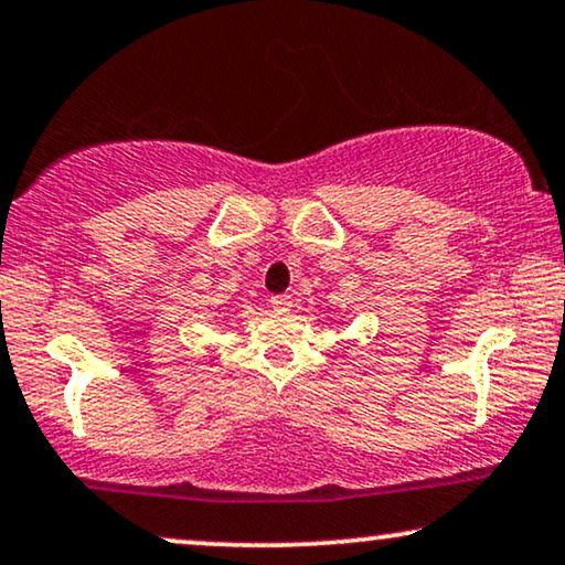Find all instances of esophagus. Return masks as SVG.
<instances>
[{"label":"esophagus","mask_w":565,"mask_h":565,"mask_svg":"<svg viewBox=\"0 0 565 565\" xmlns=\"http://www.w3.org/2000/svg\"><path fill=\"white\" fill-rule=\"evenodd\" d=\"M269 303H273V309L280 311V313H288L292 309V298L290 296H273V298H269Z\"/></svg>","instance_id":"1"}]
</instances>
